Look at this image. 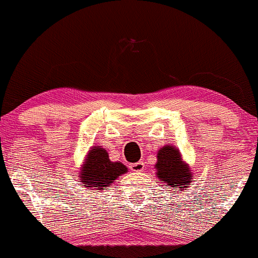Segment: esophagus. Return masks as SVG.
<instances>
[{"label": "esophagus", "instance_id": "obj_1", "mask_svg": "<svg viewBox=\"0 0 258 258\" xmlns=\"http://www.w3.org/2000/svg\"><path fill=\"white\" fill-rule=\"evenodd\" d=\"M130 169H131V170L135 171V172L142 171L144 169V163H143V161H137V163L131 164V165H130Z\"/></svg>", "mask_w": 258, "mask_h": 258}]
</instances>
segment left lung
Wrapping results in <instances>:
<instances>
[{"instance_id":"8db88e82","label":"left lung","mask_w":258,"mask_h":258,"mask_svg":"<svg viewBox=\"0 0 258 258\" xmlns=\"http://www.w3.org/2000/svg\"><path fill=\"white\" fill-rule=\"evenodd\" d=\"M157 159L154 165L155 175L157 179L163 181L164 187L181 191H186L189 187L195 176L188 164L182 159L179 148L165 144L158 151ZM176 192L172 191V194Z\"/></svg>"}]
</instances>
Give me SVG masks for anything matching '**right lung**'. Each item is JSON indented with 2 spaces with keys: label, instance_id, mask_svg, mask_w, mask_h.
I'll return each mask as SVG.
<instances>
[{
  "label": "right lung",
  "instance_id": "right-lung-1",
  "mask_svg": "<svg viewBox=\"0 0 258 258\" xmlns=\"http://www.w3.org/2000/svg\"><path fill=\"white\" fill-rule=\"evenodd\" d=\"M128 171L120 161H111L109 153L101 146H93L79 169V182L89 189L103 191L110 187L117 177Z\"/></svg>",
  "mask_w": 258,
  "mask_h": 258
}]
</instances>
